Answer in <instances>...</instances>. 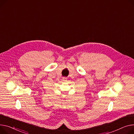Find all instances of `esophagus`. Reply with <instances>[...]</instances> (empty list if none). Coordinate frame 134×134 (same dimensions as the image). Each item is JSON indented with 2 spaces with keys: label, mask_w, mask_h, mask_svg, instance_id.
<instances>
[{
  "label": "esophagus",
  "mask_w": 134,
  "mask_h": 134,
  "mask_svg": "<svg viewBox=\"0 0 134 134\" xmlns=\"http://www.w3.org/2000/svg\"><path fill=\"white\" fill-rule=\"evenodd\" d=\"M66 80H67V79L66 77H63V80H64V81H66Z\"/></svg>",
  "instance_id": "1"
}]
</instances>
